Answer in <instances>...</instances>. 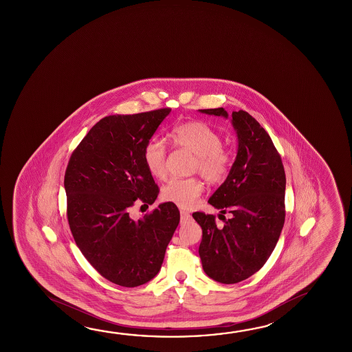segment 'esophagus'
<instances>
[{
    "label": "esophagus",
    "mask_w": 352,
    "mask_h": 352,
    "mask_svg": "<svg viewBox=\"0 0 352 352\" xmlns=\"http://www.w3.org/2000/svg\"><path fill=\"white\" fill-rule=\"evenodd\" d=\"M190 219V213L186 212L184 210H180V223H185Z\"/></svg>",
    "instance_id": "obj_1"
}]
</instances>
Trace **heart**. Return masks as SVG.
Masks as SVG:
<instances>
[{
    "instance_id": "heart-1",
    "label": "heart",
    "mask_w": 352,
    "mask_h": 352,
    "mask_svg": "<svg viewBox=\"0 0 352 352\" xmlns=\"http://www.w3.org/2000/svg\"><path fill=\"white\" fill-rule=\"evenodd\" d=\"M169 138L174 144L196 155L194 170L211 184L225 180L231 168V153L222 147V138L214 129L202 121H188L172 129ZM146 167L155 178L167 174V151L163 144L151 141L144 150ZM204 191L196 178H173L162 189V199L182 208H190Z\"/></svg>"
}]
</instances>
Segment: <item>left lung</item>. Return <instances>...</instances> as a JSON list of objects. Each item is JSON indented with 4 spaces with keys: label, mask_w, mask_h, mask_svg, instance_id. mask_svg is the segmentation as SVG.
Here are the masks:
<instances>
[{
    "label": "left lung",
    "mask_w": 352,
    "mask_h": 352,
    "mask_svg": "<svg viewBox=\"0 0 352 352\" xmlns=\"http://www.w3.org/2000/svg\"><path fill=\"white\" fill-rule=\"evenodd\" d=\"M200 111L228 118L223 108ZM232 125L238 138L236 161L208 200L223 213L219 216L225 225L219 228L213 214L192 213L202 228V269L226 285L241 283L264 266L276 247L286 212V175L269 133L244 110L232 113Z\"/></svg>",
    "instance_id": "1"
}]
</instances>
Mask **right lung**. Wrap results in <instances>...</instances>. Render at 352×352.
<instances>
[{
  "instance_id": "obj_1",
  "label": "right lung",
  "mask_w": 352,
  "mask_h": 352,
  "mask_svg": "<svg viewBox=\"0 0 352 352\" xmlns=\"http://www.w3.org/2000/svg\"><path fill=\"white\" fill-rule=\"evenodd\" d=\"M170 108L99 120L69 157L67 219L77 247L102 276L124 287L148 283L161 269L180 219L172 202L135 221V205L158 196L144 150Z\"/></svg>"
}]
</instances>
